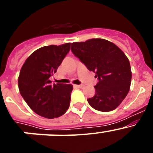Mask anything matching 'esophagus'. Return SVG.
Masks as SVG:
<instances>
[{
	"mask_svg": "<svg viewBox=\"0 0 153 153\" xmlns=\"http://www.w3.org/2000/svg\"><path fill=\"white\" fill-rule=\"evenodd\" d=\"M76 87H77V88H83L84 87V85L83 84H80V85H75Z\"/></svg>",
	"mask_w": 153,
	"mask_h": 153,
	"instance_id": "1",
	"label": "esophagus"
}]
</instances>
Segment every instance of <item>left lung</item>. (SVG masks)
Returning a JSON list of instances; mask_svg holds the SVG:
<instances>
[{
  "label": "left lung",
  "mask_w": 153,
  "mask_h": 153,
  "mask_svg": "<svg viewBox=\"0 0 153 153\" xmlns=\"http://www.w3.org/2000/svg\"><path fill=\"white\" fill-rule=\"evenodd\" d=\"M71 51L98 78L89 104L101 112L116 109L130 88L132 72L125 53L113 43L100 38L72 43Z\"/></svg>",
  "instance_id": "1"
}]
</instances>
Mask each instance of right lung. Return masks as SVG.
Returning <instances> with one entry per match:
<instances>
[{"mask_svg":"<svg viewBox=\"0 0 153 153\" xmlns=\"http://www.w3.org/2000/svg\"><path fill=\"white\" fill-rule=\"evenodd\" d=\"M70 49V43L40 47L30 55L20 71V93L29 107L41 117L57 118L70 106L72 85L51 86L50 80Z\"/></svg>","mask_w":153,"mask_h":153,"instance_id":"right-lung-1","label":"right lung"}]
</instances>
